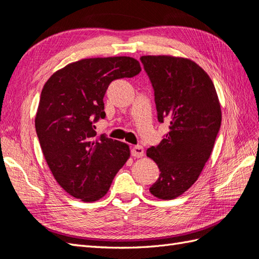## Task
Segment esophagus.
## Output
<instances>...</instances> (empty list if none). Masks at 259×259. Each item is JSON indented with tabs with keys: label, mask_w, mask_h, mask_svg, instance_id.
<instances>
[{
	"label": "esophagus",
	"mask_w": 259,
	"mask_h": 259,
	"mask_svg": "<svg viewBox=\"0 0 259 259\" xmlns=\"http://www.w3.org/2000/svg\"><path fill=\"white\" fill-rule=\"evenodd\" d=\"M131 155H133V156L136 157V158L144 157V156H145L144 148H142L141 146H136V147H134L133 149H131Z\"/></svg>",
	"instance_id": "obj_1"
}]
</instances>
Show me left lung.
<instances>
[{"label":"left lung","mask_w":259,"mask_h":259,"mask_svg":"<svg viewBox=\"0 0 259 259\" xmlns=\"http://www.w3.org/2000/svg\"><path fill=\"white\" fill-rule=\"evenodd\" d=\"M140 60L155 90L158 121L169 123L160 144L147 150L160 170L149 190L159 199L171 200L196 183L210 157L222 123L221 103L211 79L190 59Z\"/></svg>","instance_id":"obj_1"}]
</instances>
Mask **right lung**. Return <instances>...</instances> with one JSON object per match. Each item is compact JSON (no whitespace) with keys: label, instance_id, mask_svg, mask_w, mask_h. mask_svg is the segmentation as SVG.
I'll use <instances>...</instances> for the list:
<instances>
[{"label":"right lung","instance_id":"right-lung-1","mask_svg":"<svg viewBox=\"0 0 259 259\" xmlns=\"http://www.w3.org/2000/svg\"><path fill=\"white\" fill-rule=\"evenodd\" d=\"M140 71L130 57L90 58L69 63L46 82L35 130L54 179L69 195L84 202L101 199L130 158L128 145L98 136L93 123L106 117L109 84Z\"/></svg>","mask_w":259,"mask_h":259}]
</instances>
